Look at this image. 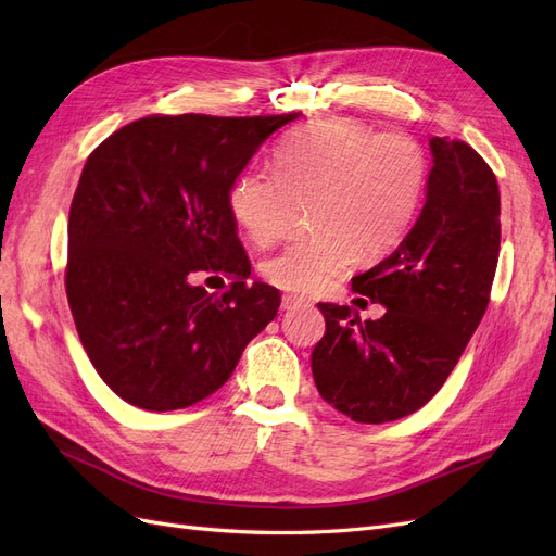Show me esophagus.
I'll return each instance as SVG.
<instances>
[{
  "label": "esophagus",
  "mask_w": 556,
  "mask_h": 556,
  "mask_svg": "<svg viewBox=\"0 0 556 556\" xmlns=\"http://www.w3.org/2000/svg\"><path fill=\"white\" fill-rule=\"evenodd\" d=\"M308 306H311V301L304 299V296H292V294L282 296V308L285 311H296V308H308Z\"/></svg>",
  "instance_id": "esophagus-1"
}]
</instances>
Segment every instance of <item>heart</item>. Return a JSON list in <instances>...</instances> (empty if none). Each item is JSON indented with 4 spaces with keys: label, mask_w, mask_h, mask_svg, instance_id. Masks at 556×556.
I'll return each instance as SVG.
<instances>
[{
    "label": "heart",
    "mask_w": 556,
    "mask_h": 556,
    "mask_svg": "<svg viewBox=\"0 0 556 556\" xmlns=\"http://www.w3.org/2000/svg\"><path fill=\"white\" fill-rule=\"evenodd\" d=\"M278 176L248 169L229 190V208L248 237L268 245L290 231L299 204H311L317 233L285 245L262 264L280 290L313 294L362 255L390 250L422 204L429 160L408 134H378L339 117L315 123L285 141Z\"/></svg>",
    "instance_id": "obj_1"
}]
</instances>
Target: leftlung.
<instances>
[{"label": "left lung", "mask_w": 556, "mask_h": 556, "mask_svg": "<svg viewBox=\"0 0 556 556\" xmlns=\"http://www.w3.org/2000/svg\"><path fill=\"white\" fill-rule=\"evenodd\" d=\"M429 150L417 220L390 255L352 278V290L384 315L362 323L350 306L317 304L327 323L311 357L317 392L355 422L382 425L422 408L490 304L501 245L496 176L464 141L433 137Z\"/></svg>", "instance_id": "obj_1"}]
</instances>
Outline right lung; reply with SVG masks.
I'll list each match as a JSON object with an SVG mask.
<instances>
[{"instance_id":"add662e5","label":"right lung","mask_w":556,"mask_h":556,"mask_svg":"<svg viewBox=\"0 0 556 556\" xmlns=\"http://www.w3.org/2000/svg\"><path fill=\"white\" fill-rule=\"evenodd\" d=\"M299 113L148 115L88 157L70 211L66 299L92 366L143 410H178L229 380L280 292L250 276L233 180ZM235 278L223 296L193 282Z\"/></svg>"}]
</instances>
